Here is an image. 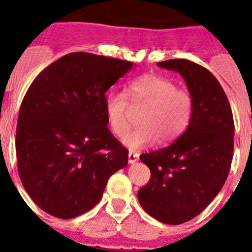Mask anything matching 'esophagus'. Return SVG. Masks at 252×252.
Instances as JSON below:
<instances>
[{"label": "esophagus", "instance_id": "esophagus-1", "mask_svg": "<svg viewBox=\"0 0 252 252\" xmlns=\"http://www.w3.org/2000/svg\"><path fill=\"white\" fill-rule=\"evenodd\" d=\"M137 160H139V154L130 151V153H128V162H130V164H133V162H136Z\"/></svg>", "mask_w": 252, "mask_h": 252}]
</instances>
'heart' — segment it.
<instances>
[{"mask_svg": "<svg viewBox=\"0 0 252 252\" xmlns=\"http://www.w3.org/2000/svg\"><path fill=\"white\" fill-rule=\"evenodd\" d=\"M128 97L133 106H145L140 115L141 127L136 128L124 139L131 149L150 145L159 137L165 144L179 137L190 120L192 97L187 91L178 90L170 79L154 74H145L128 86ZM106 116L116 136L122 137L130 128L127 95L113 92L106 98Z\"/></svg>", "mask_w": 252, "mask_h": 252, "instance_id": "obj_1", "label": "heart"}]
</instances>
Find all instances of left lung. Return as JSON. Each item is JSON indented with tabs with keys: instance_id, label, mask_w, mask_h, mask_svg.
<instances>
[{
	"instance_id": "8db88e82",
	"label": "left lung",
	"mask_w": 252,
	"mask_h": 252,
	"mask_svg": "<svg viewBox=\"0 0 252 252\" xmlns=\"http://www.w3.org/2000/svg\"><path fill=\"white\" fill-rule=\"evenodd\" d=\"M158 65L184 78L192 116L171 145L140 155L151 177L137 198L155 220L180 224L199 215L223 187L232 162L235 125L226 93L208 69L187 59Z\"/></svg>"
}]
</instances>
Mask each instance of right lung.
I'll use <instances>...</instances> for the list:
<instances>
[{
  "label": "right lung",
  "instance_id": "right-lung-1",
  "mask_svg": "<svg viewBox=\"0 0 252 252\" xmlns=\"http://www.w3.org/2000/svg\"><path fill=\"white\" fill-rule=\"evenodd\" d=\"M133 64L70 53L46 66L20 107V179L44 212L63 220L101 201L107 180L127 165L128 151L107 128L106 92Z\"/></svg>",
  "mask_w": 252,
  "mask_h": 252
}]
</instances>
